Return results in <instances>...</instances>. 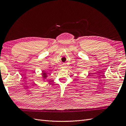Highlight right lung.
I'll return each instance as SVG.
<instances>
[{"label":"right lung","instance_id":"1","mask_svg":"<svg viewBox=\"0 0 126 126\" xmlns=\"http://www.w3.org/2000/svg\"><path fill=\"white\" fill-rule=\"evenodd\" d=\"M42 72H43V73H42V76H43V77L44 79H45L46 78H47V74L46 73V72L44 71H43Z\"/></svg>","mask_w":126,"mask_h":126}]
</instances>
